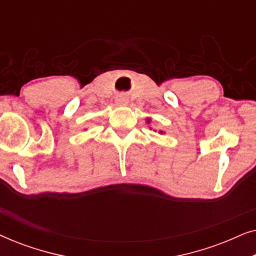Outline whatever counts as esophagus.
Here are the masks:
<instances>
[{"instance_id": "34e87169", "label": "esophagus", "mask_w": 256, "mask_h": 256, "mask_svg": "<svg viewBox=\"0 0 256 256\" xmlns=\"http://www.w3.org/2000/svg\"><path fill=\"white\" fill-rule=\"evenodd\" d=\"M116 101H118V104H126L128 102L127 99H126L124 96H118V99H116Z\"/></svg>"}]
</instances>
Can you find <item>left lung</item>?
<instances>
[{
	"instance_id": "1",
	"label": "left lung",
	"mask_w": 256,
	"mask_h": 256,
	"mask_svg": "<svg viewBox=\"0 0 256 256\" xmlns=\"http://www.w3.org/2000/svg\"><path fill=\"white\" fill-rule=\"evenodd\" d=\"M148 122H150V121H149V120H148ZM160 134H162V132H160Z\"/></svg>"
}]
</instances>
